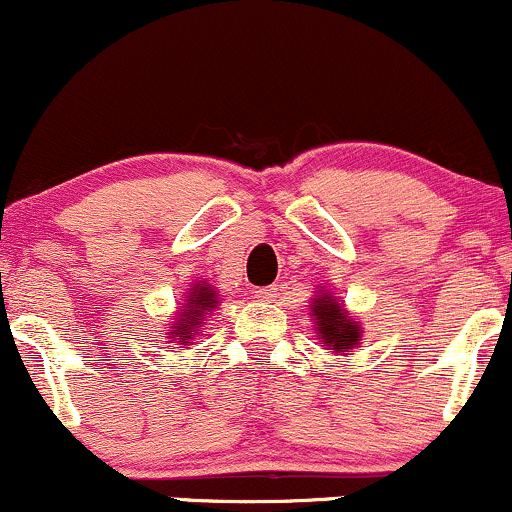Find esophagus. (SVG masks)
<instances>
[{"mask_svg": "<svg viewBox=\"0 0 512 512\" xmlns=\"http://www.w3.org/2000/svg\"><path fill=\"white\" fill-rule=\"evenodd\" d=\"M255 298L260 303H272L276 298V289H274V286H262V289L255 291Z\"/></svg>", "mask_w": 512, "mask_h": 512, "instance_id": "obj_1", "label": "esophagus"}]
</instances>
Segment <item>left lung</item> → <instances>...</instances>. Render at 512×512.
Here are the masks:
<instances>
[{
  "mask_svg": "<svg viewBox=\"0 0 512 512\" xmlns=\"http://www.w3.org/2000/svg\"><path fill=\"white\" fill-rule=\"evenodd\" d=\"M310 317H313L317 339L332 354L344 356L346 351L356 349L361 344V322L346 310V305L332 291H327V286H320L315 298L310 301Z\"/></svg>",
  "mask_w": 512,
  "mask_h": 512,
  "instance_id": "1",
  "label": "left lung"
}]
</instances>
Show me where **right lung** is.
<instances>
[{
    "label": "right lung",
    "instance_id": "1",
    "mask_svg": "<svg viewBox=\"0 0 512 512\" xmlns=\"http://www.w3.org/2000/svg\"><path fill=\"white\" fill-rule=\"evenodd\" d=\"M221 303L219 291L211 286L207 279L192 281V286L182 296V303L178 305V313L173 315V322L166 330L168 344H175L178 349H187L197 334H202L204 320L214 313L216 305Z\"/></svg>",
    "mask_w": 512,
    "mask_h": 512
}]
</instances>
